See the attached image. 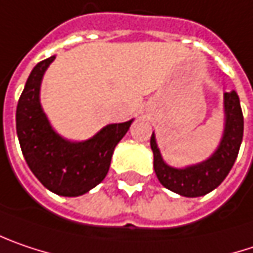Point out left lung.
Here are the masks:
<instances>
[{"instance_id": "left-lung-1", "label": "left lung", "mask_w": 253, "mask_h": 253, "mask_svg": "<svg viewBox=\"0 0 253 253\" xmlns=\"http://www.w3.org/2000/svg\"><path fill=\"white\" fill-rule=\"evenodd\" d=\"M223 113L225 126L217 149L206 160L186 168H173L163 160L156 136L152 133L153 168L159 182L166 189L186 198H199L225 180L238 157L244 137V114L235 90L223 94Z\"/></svg>"}]
</instances>
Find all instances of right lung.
Returning a JSON list of instances; mask_svg holds the SVG:
<instances>
[{
	"label": "right lung",
	"instance_id": "1",
	"mask_svg": "<svg viewBox=\"0 0 253 253\" xmlns=\"http://www.w3.org/2000/svg\"><path fill=\"white\" fill-rule=\"evenodd\" d=\"M55 55L38 63L25 83L17 106V136L24 159L44 187L60 196H82L106 177L113 152L133 119L107 125L87 140L60 136L41 107V82Z\"/></svg>",
	"mask_w": 253,
	"mask_h": 253
}]
</instances>
